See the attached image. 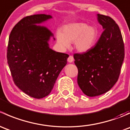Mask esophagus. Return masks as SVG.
I'll use <instances>...</instances> for the list:
<instances>
[{
    "label": "esophagus",
    "mask_w": 130,
    "mask_h": 130,
    "mask_svg": "<svg viewBox=\"0 0 130 130\" xmlns=\"http://www.w3.org/2000/svg\"><path fill=\"white\" fill-rule=\"evenodd\" d=\"M73 60H74V59H73V56L70 55L69 57V58H68V60H68V61H69V63H72L73 61Z\"/></svg>",
    "instance_id": "34e87169"
}]
</instances>
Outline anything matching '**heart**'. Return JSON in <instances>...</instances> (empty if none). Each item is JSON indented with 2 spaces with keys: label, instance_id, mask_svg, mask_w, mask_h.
<instances>
[{
  "label": "heart",
  "instance_id": "b5f03b06",
  "mask_svg": "<svg viewBox=\"0 0 130 130\" xmlns=\"http://www.w3.org/2000/svg\"><path fill=\"white\" fill-rule=\"evenodd\" d=\"M98 36V30L94 26H87L84 23H75L66 25L62 32L58 31L57 38L58 43L64 47L74 41L76 50L80 52L88 51L94 46Z\"/></svg>",
  "mask_w": 130,
  "mask_h": 130
}]
</instances>
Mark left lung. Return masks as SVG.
<instances>
[{
    "label": "left lung",
    "instance_id": "1",
    "mask_svg": "<svg viewBox=\"0 0 130 130\" xmlns=\"http://www.w3.org/2000/svg\"><path fill=\"white\" fill-rule=\"evenodd\" d=\"M104 31L95 45L82 53H74L78 69L77 83L86 95L94 97L109 90L120 77L124 46L118 25L109 16L98 14Z\"/></svg>",
    "mask_w": 130,
    "mask_h": 130
}]
</instances>
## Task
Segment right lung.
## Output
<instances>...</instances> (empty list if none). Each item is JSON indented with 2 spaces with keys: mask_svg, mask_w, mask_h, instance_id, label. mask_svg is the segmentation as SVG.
<instances>
[{
  "mask_svg": "<svg viewBox=\"0 0 130 130\" xmlns=\"http://www.w3.org/2000/svg\"><path fill=\"white\" fill-rule=\"evenodd\" d=\"M50 18L45 14L23 18L12 29L7 46V63L14 84L36 99L51 92L69 57L50 49L48 41L53 34L36 25Z\"/></svg>",
  "mask_w": 130,
  "mask_h": 130,
  "instance_id": "right-lung-1",
  "label": "right lung"
}]
</instances>
